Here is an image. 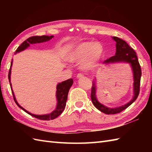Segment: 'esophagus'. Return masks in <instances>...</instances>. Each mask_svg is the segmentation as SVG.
Here are the masks:
<instances>
[{
	"mask_svg": "<svg viewBox=\"0 0 152 152\" xmlns=\"http://www.w3.org/2000/svg\"><path fill=\"white\" fill-rule=\"evenodd\" d=\"M83 76H83L82 74H81V73H79V74H77L76 78H83Z\"/></svg>",
	"mask_w": 152,
	"mask_h": 152,
	"instance_id": "34e87169",
	"label": "esophagus"
}]
</instances>
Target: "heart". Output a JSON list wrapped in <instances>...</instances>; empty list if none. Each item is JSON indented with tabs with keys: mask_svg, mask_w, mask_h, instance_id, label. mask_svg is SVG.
Instances as JSON below:
<instances>
[{
	"mask_svg": "<svg viewBox=\"0 0 152 152\" xmlns=\"http://www.w3.org/2000/svg\"><path fill=\"white\" fill-rule=\"evenodd\" d=\"M103 55V48L101 44L83 42L74 45L66 56L67 61L80 62V68L84 70L94 69Z\"/></svg>",
	"mask_w": 152,
	"mask_h": 152,
	"instance_id": "1",
	"label": "heart"
}]
</instances>
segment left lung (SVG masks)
Segmentation results:
<instances>
[{
    "label": "left lung",
    "instance_id": "1",
    "mask_svg": "<svg viewBox=\"0 0 152 152\" xmlns=\"http://www.w3.org/2000/svg\"><path fill=\"white\" fill-rule=\"evenodd\" d=\"M114 41H115L116 44V52L115 55L114 56L110 57L109 59L105 60L103 63L108 64V63H120L125 62L131 64L132 70L133 72V93L134 95L131 101L127 104L123 105L121 106L116 108H108L107 106L103 105L100 103L96 96V88L95 82H93V86L91 88V98L93 105L97 108L99 110L104 113L106 114H115L124 110L127 108H128L132 103L138 97L140 92V78L142 75L141 68L140 66L139 62H138V58L137 56V53L134 50L129 46V44L124 40L121 39L118 37H112Z\"/></svg>",
    "mask_w": 152,
    "mask_h": 152
}]
</instances>
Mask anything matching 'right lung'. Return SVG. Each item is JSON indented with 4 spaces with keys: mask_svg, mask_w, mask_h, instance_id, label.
Wrapping results in <instances>:
<instances>
[{
    "mask_svg": "<svg viewBox=\"0 0 152 152\" xmlns=\"http://www.w3.org/2000/svg\"><path fill=\"white\" fill-rule=\"evenodd\" d=\"M52 38H53V36H45V35H44V36H41V37L34 36V37H32L28 38L26 40L24 41L20 45V46L18 48V49L16 50L15 53H19V52H20V51L25 50L26 48H27L28 46H30V44L44 42H47L48 40H51ZM12 63H13V61H11V65H10V70H9V73H8V80H9L10 83L12 93L13 94V96H14V101L16 103V104H17L19 108H21L23 110L25 111L26 113H27L28 114L31 115V116H33V117L36 118L37 119H42V120H50V119H54L55 118H56L59 115L62 114V112H63L64 109L66 106V100H67L68 93H69L70 87L72 86V85L73 84L72 78H70L69 80H65V81L62 82L61 83H59L57 84V88H56L57 89L56 98H57V103L56 108L52 112L50 113V114H44V115L33 114H31V113L27 111L25 108L21 107V106L18 104L17 101H16L14 93V91H13L12 88V85H11V82H10V74H11Z\"/></svg>",
    "mask_w": 152,
    "mask_h": 152,
    "instance_id": "obj_1",
    "label": "right lung"
}]
</instances>
